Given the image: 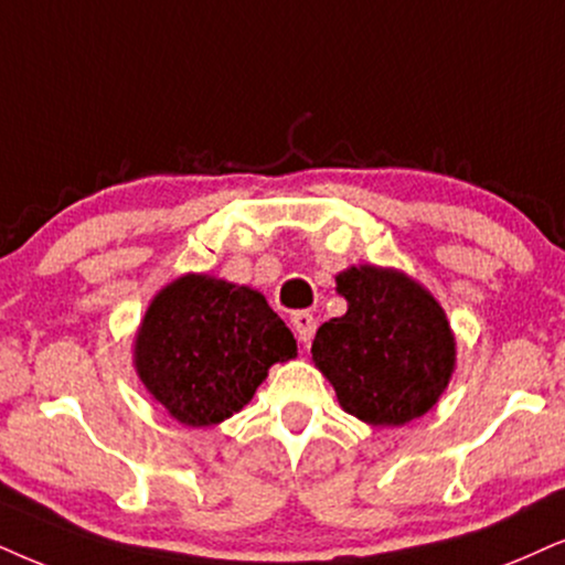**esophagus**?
<instances>
[{
    "mask_svg": "<svg viewBox=\"0 0 565 565\" xmlns=\"http://www.w3.org/2000/svg\"><path fill=\"white\" fill-rule=\"evenodd\" d=\"M291 326H295L297 339L302 341L305 347L310 344L312 335H316V318H312L310 312H295V318H291Z\"/></svg>",
    "mask_w": 565,
    "mask_h": 565,
    "instance_id": "1",
    "label": "esophagus"
}]
</instances>
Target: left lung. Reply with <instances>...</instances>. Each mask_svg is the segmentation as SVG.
I'll return each instance as SVG.
<instances>
[{"label":"left lung","mask_w":565,"mask_h":565,"mask_svg":"<svg viewBox=\"0 0 565 565\" xmlns=\"http://www.w3.org/2000/svg\"><path fill=\"white\" fill-rule=\"evenodd\" d=\"M347 312L318 328L312 362L341 409L398 427L438 404L456 370V335L438 299L404 270L352 266L335 276Z\"/></svg>","instance_id":"1"}]
</instances>
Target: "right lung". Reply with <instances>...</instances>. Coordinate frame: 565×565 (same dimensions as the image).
Returning a JSON list of instances; mask_svg holds the SVG:
<instances>
[{
  "label": "right lung",
  "mask_w": 565,
  "mask_h": 565,
  "mask_svg": "<svg viewBox=\"0 0 565 565\" xmlns=\"http://www.w3.org/2000/svg\"><path fill=\"white\" fill-rule=\"evenodd\" d=\"M295 356V335L260 291L209 274L167 284L132 339L140 383L188 427L230 419L249 404L270 365Z\"/></svg>",
  "instance_id": "1"
}]
</instances>
